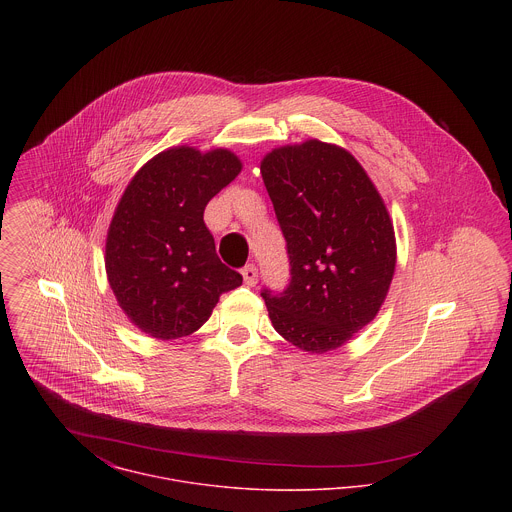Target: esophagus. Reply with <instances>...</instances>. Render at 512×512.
Segmentation results:
<instances>
[{
  "instance_id": "esophagus-1",
  "label": "esophagus",
  "mask_w": 512,
  "mask_h": 512,
  "mask_svg": "<svg viewBox=\"0 0 512 512\" xmlns=\"http://www.w3.org/2000/svg\"><path fill=\"white\" fill-rule=\"evenodd\" d=\"M242 278H244V284L246 286H256V282H258V268L254 266V264H248V266H244L242 268Z\"/></svg>"
}]
</instances>
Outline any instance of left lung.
<instances>
[{"label": "left lung", "instance_id": "left-lung-1", "mask_svg": "<svg viewBox=\"0 0 512 512\" xmlns=\"http://www.w3.org/2000/svg\"><path fill=\"white\" fill-rule=\"evenodd\" d=\"M286 238L290 284L262 297L274 329L307 353L345 345L370 323L396 268L394 226L363 165L343 147L307 140L260 165Z\"/></svg>", "mask_w": 512, "mask_h": 512}]
</instances>
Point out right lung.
Instances as JSON below:
<instances>
[{
	"instance_id": "obj_1",
	"label": "right lung",
	"mask_w": 512,
	"mask_h": 512,
	"mask_svg": "<svg viewBox=\"0 0 512 512\" xmlns=\"http://www.w3.org/2000/svg\"><path fill=\"white\" fill-rule=\"evenodd\" d=\"M242 169L228 149L157 153L126 187L106 238V274L128 319L169 341L197 331L220 295L242 284L224 266L203 213Z\"/></svg>"
}]
</instances>
